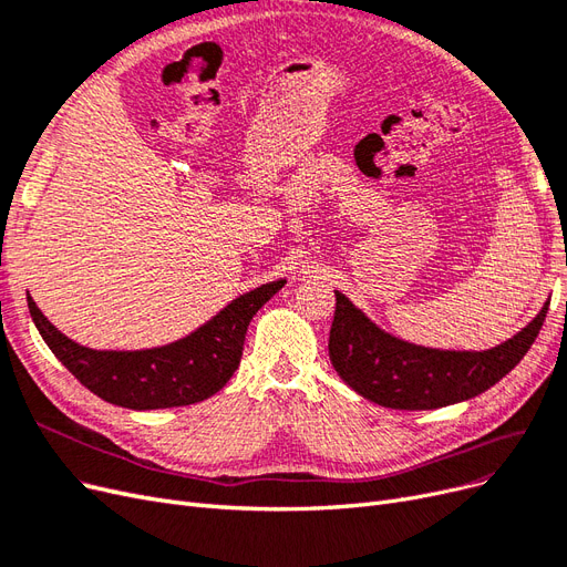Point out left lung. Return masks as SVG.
Listing matches in <instances>:
<instances>
[{
  "instance_id": "8db88e82",
  "label": "left lung",
  "mask_w": 567,
  "mask_h": 567,
  "mask_svg": "<svg viewBox=\"0 0 567 567\" xmlns=\"http://www.w3.org/2000/svg\"><path fill=\"white\" fill-rule=\"evenodd\" d=\"M330 330V360L339 377L372 403L391 410H435L487 391L535 343L546 310L489 351H441L398 339L355 308L341 291Z\"/></svg>"
}]
</instances>
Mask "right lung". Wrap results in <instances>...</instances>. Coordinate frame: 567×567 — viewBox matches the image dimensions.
Listing matches in <instances>:
<instances>
[{
	"label": "right lung",
	"instance_id": "add662e5",
	"mask_svg": "<svg viewBox=\"0 0 567 567\" xmlns=\"http://www.w3.org/2000/svg\"><path fill=\"white\" fill-rule=\"evenodd\" d=\"M285 282L251 289L188 337L143 351L86 349L59 332L30 295L28 308L51 353L91 393L126 410H164L199 403L226 386L240 364L251 318Z\"/></svg>",
	"mask_w": 567,
	"mask_h": 567
}]
</instances>
